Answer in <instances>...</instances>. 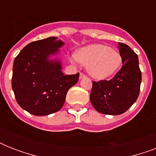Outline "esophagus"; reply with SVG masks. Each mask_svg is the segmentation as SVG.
Listing matches in <instances>:
<instances>
[{
	"label": "esophagus",
	"mask_w": 156,
	"mask_h": 156,
	"mask_svg": "<svg viewBox=\"0 0 156 156\" xmlns=\"http://www.w3.org/2000/svg\"><path fill=\"white\" fill-rule=\"evenodd\" d=\"M86 77H87V76H86L84 73H80V76H79V78H80V79H82V78H86Z\"/></svg>",
	"instance_id": "34e87169"
}]
</instances>
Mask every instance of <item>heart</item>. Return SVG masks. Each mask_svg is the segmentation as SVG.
Listing matches in <instances>:
<instances>
[{
  "instance_id": "obj_1",
  "label": "heart",
  "mask_w": 156,
  "mask_h": 156,
  "mask_svg": "<svg viewBox=\"0 0 156 156\" xmlns=\"http://www.w3.org/2000/svg\"><path fill=\"white\" fill-rule=\"evenodd\" d=\"M87 66L90 75L104 79L113 74L121 66L122 59L117 51L103 44H92L82 48L72 57Z\"/></svg>"
}]
</instances>
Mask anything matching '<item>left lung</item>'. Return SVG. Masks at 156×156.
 I'll return each mask as SVG.
<instances>
[{
	"instance_id": "1",
	"label": "left lung",
	"mask_w": 156,
	"mask_h": 156,
	"mask_svg": "<svg viewBox=\"0 0 156 156\" xmlns=\"http://www.w3.org/2000/svg\"><path fill=\"white\" fill-rule=\"evenodd\" d=\"M123 66L110 80L92 82L90 95L91 104L99 112L120 115L126 112L138 99L142 73L138 55L123 43H119Z\"/></svg>"
}]
</instances>
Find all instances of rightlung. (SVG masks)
I'll return each instance as SVG.
<instances>
[{
    "mask_svg": "<svg viewBox=\"0 0 156 156\" xmlns=\"http://www.w3.org/2000/svg\"><path fill=\"white\" fill-rule=\"evenodd\" d=\"M64 43L56 37L30 43L13 61L12 88L19 106L35 116L58 112L69 89L78 83L79 73L65 75L61 62L48 61Z\"/></svg>",
    "mask_w": 156,
    "mask_h": 156,
    "instance_id": "add662e5",
    "label": "right lung"
}]
</instances>
